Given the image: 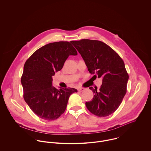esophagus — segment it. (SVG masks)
Segmentation results:
<instances>
[{"instance_id": "1", "label": "esophagus", "mask_w": 151, "mask_h": 151, "mask_svg": "<svg viewBox=\"0 0 151 151\" xmlns=\"http://www.w3.org/2000/svg\"><path fill=\"white\" fill-rule=\"evenodd\" d=\"M84 88H82V87H81V88H78V91H79V92H82V91H84Z\"/></svg>"}]
</instances>
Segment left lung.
<instances>
[{"instance_id": "obj_1", "label": "left lung", "mask_w": 151, "mask_h": 151, "mask_svg": "<svg viewBox=\"0 0 151 151\" xmlns=\"http://www.w3.org/2000/svg\"><path fill=\"white\" fill-rule=\"evenodd\" d=\"M71 43L81 54L89 72L102 78L99 90L97 87H89L94 94L92 100L86 102L87 108L99 117L111 115L119 108L127 91L129 75L123 60L99 40L82 39Z\"/></svg>"}]
</instances>
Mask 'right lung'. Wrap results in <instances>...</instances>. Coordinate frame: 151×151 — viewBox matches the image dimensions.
Wrapping results in <instances>:
<instances>
[{"mask_svg":"<svg viewBox=\"0 0 151 151\" xmlns=\"http://www.w3.org/2000/svg\"><path fill=\"white\" fill-rule=\"evenodd\" d=\"M78 52L68 42L47 44L35 51L26 61L21 82L24 100L38 117L53 120L65 112L69 96L78 92L74 88L52 86V76L60 70L69 55Z\"/></svg>","mask_w":151,"mask_h":151,"instance_id":"1","label":"right lung"}]
</instances>
